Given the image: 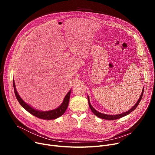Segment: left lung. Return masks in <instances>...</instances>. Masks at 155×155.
Instances as JSON below:
<instances>
[{
	"mask_svg": "<svg viewBox=\"0 0 155 155\" xmlns=\"http://www.w3.org/2000/svg\"><path fill=\"white\" fill-rule=\"evenodd\" d=\"M143 92H144V88H143V91H142V93H141V95L140 96V97L139 98V100L137 101V103L134 105V106L130 109L128 111L126 112H123L122 114H117V115H107V114H102V113H101L98 111H97L95 109H94L92 106L91 105V103H90V101H89V97L88 96V105H89V107H90L91 110L92 111V112L94 114L95 116H97V117H99L101 119H106V120H116V119H119V118H121L123 117L127 114H129V113L132 112L137 107V105H139V103L140 102L141 99H142V97H143Z\"/></svg>",
	"mask_w": 155,
	"mask_h": 155,
	"instance_id": "8db88e82",
	"label": "left lung"
}]
</instances>
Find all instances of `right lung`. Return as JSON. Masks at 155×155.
<instances>
[{
    "instance_id": "1",
    "label": "right lung",
    "mask_w": 155,
    "mask_h": 155,
    "mask_svg": "<svg viewBox=\"0 0 155 155\" xmlns=\"http://www.w3.org/2000/svg\"><path fill=\"white\" fill-rule=\"evenodd\" d=\"M13 86H14V93H15L16 98H17L18 102H19L21 106L23 108L25 109L30 114H31L39 119H46V120H51V119H56L62 116L68 107L71 91H70L66 95V96H65L63 103L58 108H56L52 110H50V111H39L32 108L31 107L29 106V105H28L26 103H25L22 101V99L21 98V97L18 94L17 91H16L14 81H13Z\"/></svg>"
}]
</instances>
